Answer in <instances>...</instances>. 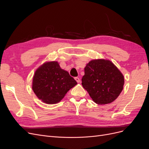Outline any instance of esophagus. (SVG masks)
<instances>
[{
	"instance_id": "34e87169",
	"label": "esophagus",
	"mask_w": 149,
	"mask_h": 149,
	"mask_svg": "<svg viewBox=\"0 0 149 149\" xmlns=\"http://www.w3.org/2000/svg\"><path fill=\"white\" fill-rule=\"evenodd\" d=\"M74 79L76 80V81L77 82V83H79L80 82V79H79V78L78 77H75Z\"/></svg>"
}]
</instances>
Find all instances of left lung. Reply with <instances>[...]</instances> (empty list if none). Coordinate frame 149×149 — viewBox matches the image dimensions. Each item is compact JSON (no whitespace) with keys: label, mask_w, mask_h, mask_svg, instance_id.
<instances>
[{"label":"left lung","mask_w":149,"mask_h":149,"mask_svg":"<svg viewBox=\"0 0 149 149\" xmlns=\"http://www.w3.org/2000/svg\"><path fill=\"white\" fill-rule=\"evenodd\" d=\"M83 87L94 102L106 104L113 102L123 89V74L112 63L98 59L89 61L84 68Z\"/></svg>","instance_id":"left-lung-1"}]
</instances>
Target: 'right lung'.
Returning a JSON list of instances; mask_svg holds the SVG:
<instances>
[{"label":"right lung","instance_id":"obj_1","mask_svg":"<svg viewBox=\"0 0 149 149\" xmlns=\"http://www.w3.org/2000/svg\"><path fill=\"white\" fill-rule=\"evenodd\" d=\"M77 84L68 72L62 70L57 61L45 63L36 70L32 89L43 102H59L69 90Z\"/></svg>","mask_w":149,"mask_h":149}]
</instances>
